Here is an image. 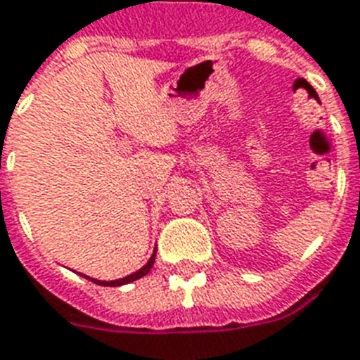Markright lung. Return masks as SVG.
<instances>
[{
  "label": "right lung",
  "instance_id": "add662e5",
  "mask_svg": "<svg viewBox=\"0 0 360 360\" xmlns=\"http://www.w3.org/2000/svg\"><path fill=\"white\" fill-rule=\"evenodd\" d=\"M155 255H157V250L153 251V255L150 257V261L146 262V264L142 266L140 270H136V271H134V274H131V276H127V277L116 279V281H99V279H94V277H89V276H83V274H81V276H83L84 279H89V281L96 283V285H101V286H122V285H127V283H133V281H136V279H140V277H144L146 274H148V271H150L151 268H153Z\"/></svg>",
  "mask_w": 360,
  "mask_h": 360
}]
</instances>
